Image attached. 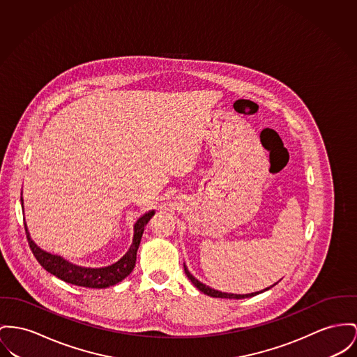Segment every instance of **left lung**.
Returning <instances> with one entry per match:
<instances>
[{"instance_id": "obj_1", "label": "left lung", "mask_w": 357, "mask_h": 357, "mask_svg": "<svg viewBox=\"0 0 357 357\" xmlns=\"http://www.w3.org/2000/svg\"><path fill=\"white\" fill-rule=\"evenodd\" d=\"M184 271H185V275L188 276V279H190V282L193 283V285H195L197 289H200L203 294H206V295H208V296H213V298H227V299H245V298H252V296L259 295V294H261L264 291H266V289H269L271 287H273V285H271V287H268V288H265V289H262V291L252 292V294H245V295H239V294H238V295L237 294H227V292L216 291L214 288H210L208 285L200 283L196 278H193V275H190V272L188 271V268L185 266V264H184Z\"/></svg>"}]
</instances>
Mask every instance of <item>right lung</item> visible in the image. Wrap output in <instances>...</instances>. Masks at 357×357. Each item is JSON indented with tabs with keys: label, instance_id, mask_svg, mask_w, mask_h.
I'll return each instance as SVG.
<instances>
[{
	"label": "right lung",
	"instance_id": "add662e5",
	"mask_svg": "<svg viewBox=\"0 0 357 357\" xmlns=\"http://www.w3.org/2000/svg\"><path fill=\"white\" fill-rule=\"evenodd\" d=\"M22 206H23V197H22ZM153 215H154V211H149L137 220V223L134 225L132 243H131L128 252L120 259L119 261L115 262L112 265H108V266H104V268L78 266L72 262L66 261L61 256H55V255H51V253L42 250L29 237L26 225L24 223L25 234H26L28 245H29L35 259L51 275H54L58 279H61L66 283H70V284L88 287V288H107L111 285L118 284L132 272V269L135 266V261H137V252H138V248L141 243L144 226L147 225V222L151 219Z\"/></svg>",
	"mask_w": 357,
	"mask_h": 357
}]
</instances>
